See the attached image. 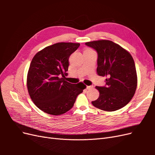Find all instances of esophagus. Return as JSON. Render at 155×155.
I'll return each instance as SVG.
<instances>
[{
    "mask_svg": "<svg viewBox=\"0 0 155 155\" xmlns=\"http://www.w3.org/2000/svg\"><path fill=\"white\" fill-rule=\"evenodd\" d=\"M92 88H93V86H87V88L88 89V90H90V89H91Z\"/></svg>",
    "mask_w": 155,
    "mask_h": 155,
    "instance_id": "obj_1",
    "label": "esophagus"
}]
</instances>
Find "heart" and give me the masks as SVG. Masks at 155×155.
<instances>
[{
	"label": "heart",
	"instance_id": "heart-1",
	"mask_svg": "<svg viewBox=\"0 0 155 155\" xmlns=\"http://www.w3.org/2000/svg\"><path fill=\"white\" fill-rule=\"evenodd\" d=\"M87 50H90V49H87Z\"/></svg>",
	"mask_w": 155,
	"mask_h": 155
}]
</instances>
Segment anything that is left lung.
<instances>
[{"instance_id": "8db88e82", "label": "left lung", "mask_w": 155, "mask_h": 155, "mask_svg": "<svg viewBox=\"0 0 155 155\" xmlns=\"http://www.w3.org/2000/svg\"><path fill=\"white\" fill-rule=\"evenodd\" d=\"M85 45L97 51V74L106 77L105 87H96L100 96L92 101V105L108 112L121 109L132 99L137 87V74L132 55L109 40L94 41Z\"/></svg>"}]
</instances>
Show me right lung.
<instances>
[{
	"instance_id": "right-lung-1",
	"label": "right lung",
	"mask_w": 155,
	"mask_h": 155,
	"mask_svg": "<svg viewBox=\"0 0 155 155\" xmlns=\"http://www.w3.org/2000/svg\"><path fill=\"white\" fill-rule=\"evenodd\" d=\"M79 45L55 43L38 51L31 60L27 74L28 91L34 104L46 113L58 116L67 112L86 88L82 82L68 83L64 76L68 71L70 55Z\"/></svg>"
}]
</instances>
